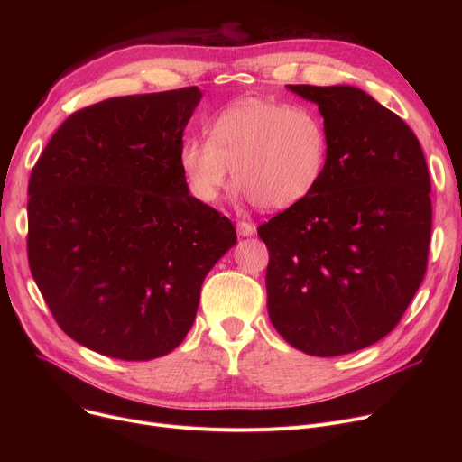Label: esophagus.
<instances>
[{
    "instance_id": "34e87169",
    "label": "esophagus",
    "mask_w": 462,
    "mask_h": 462,
    "mask_svg": "<svg viewBox=\"0 0 462 462\" xmlns=\"http://www.w3.org/2000/svg\"><path fill=\"white\" fill-rule=\"evenodd\" d=\"M236 230H237V234L239 236H253L254 234V225L253 223H247V221H239L237 225H236Z\"/></svg>"
}]
</instances>
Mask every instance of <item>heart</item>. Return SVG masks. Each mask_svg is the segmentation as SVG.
I'll list each match as a JSON object with an SVG mask.
<instances>
[{
  "label": "heart",
  "mask_w": 462,
  "mask_h": 462,
  "mask_svg": "<svg viewBox=\"0 0 462 462\" xmlns=\"http://www.w3.org/2000/svg\"><path fill=\"white\" fill-rule=\"evenodd\" d=\"M208 138H185L180 166L190 192L215 202L228 181L260 209L282 211L309 199L324 178L328 131L309 106L241 101L209 124Z\"/></svg>",
  "instance_id": "b5f03b06"
}]
</instances>
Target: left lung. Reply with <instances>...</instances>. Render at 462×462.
Instances as JSON below:
<instances>
[{"label":"left lung","instance_id":"1","mask_svg":"<svg viewBox=\"0 0 462 462\" xmlns=\"http://www.w3.org/2000/svg\"><path fill=\"white\" fill-rule=\"evenodd\" d=\"M319 105L328 164L309 199L258 226L275 329L294 348L343 356L402 319L427 272L425 155L404 121L352 86H288Z\"/></svg>","mask_w":462,"mask_h":462}]
</instances>
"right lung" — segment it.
Returning a JSON list of instances; mask_svg holds the SVG:
<instances>
[{
	"instance_id": "1",
	"label": "right lung",
	"mask_w": 462,
	"mask_h": 462,
	"mask_svg": "<svg viewBox=\"0 0 462 462\" xmlns=\"http://www.w3.org/2000/svg\"><path fill=\"white\" fill-rule=\"evenodd\" d=\"M197 86L112 97L70 114L28 185V260L58 326L108 357L172 352L204 277L236 244L180 166Z\"/></svg>"
}]
</instances>
